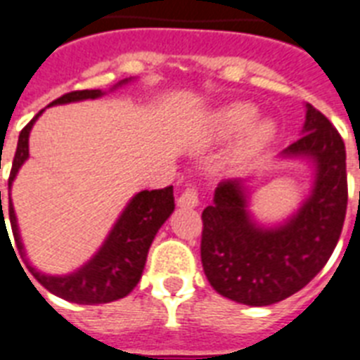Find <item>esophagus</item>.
Segmentation results:
<instances>
[{"label": "esophagus", "mask_w": 360, "mask_h": 360, "mask_svg": "<svg viewBox=\"0 0 360 360\" xmlns=\"http://www.w3.org/2000/svg\"><path fill=\"white\" fill-rule=\"evenodd\" d=\"M180 207H197L198 206V193L195 189H186L178 198Z\"/></svg>", "instance_id": "1"}]
</instances>
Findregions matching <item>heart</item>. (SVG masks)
Here are the masks:
<instances>
[{
    "label": "heart",
    "instance_id": "heart-1",
    "mask_svg": "<svg viewBox=\"0 0 360 360\" xmlns=\"http://www.w3.org/2000/svg\"><path fill=\"white\" fill-rule=\"evenodd\" d=\"M259 110L254 103L236 101L217 108L207 120V139L222 141L240 134L236 143L222 156L221 167L233 171L250 163L269 147L276 138L278 127L270 117H257Z\"/></svg>",
    "mask_w": 360,
    "mask_h": 360
}]
</instances>
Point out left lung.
Wrapping results in <instances>:
<instances>
[{
    "label": "left lung",
    "mask_w": 360,
    "mask_h": 360,
    "mask_svg": "<svg viewBox=\"0 0 360 360\" xmlns=\"http://www.w3.org/2000/svg\"><path fill=\"white\" fill-rule=\"evenodd\" d=\"M280 160L304 162L311 189L292 213L261 222L250 212V180L219 184L202 212L200 257L217 292L237 304L263 307L304 289L333 254L347 206L346 147L337 129L305 103L302 138Z\"/></svg>",
    "instance_id": "obj_1"
}]
</instances>
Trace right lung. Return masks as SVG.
<instances>
[{"label":"right lung","instance_id":"obj_1","mask_svg":"<svg viewBox=\"0 0 360 360\" xmlns=\"http://www.w3.org/2000/svg\"><path fill=\"white\" fill-rule=\"evenodd\" d=\"M132 80V77L120 80L108 91H114L121 88V86H127ZM108 91H71V94L62 95L56 101H53L49 106L99 99V97L106 95ZM41 114H44V110H40L32 117L31 123L20 132L13 169H11V176H8V219H11V226H13V236L14 240H16L18 250L22 252V254H25V248H23L20 230H18L16 213H14L13 198H11V187H13L18 171L22 169V165L29 158V136H31L32 127H34V123H37V120ZM173 212V186L165 187V189H154V191L145 189V191L136 193L129 200V204L124 206L121 215L117 217V221L114 222V226H112L110 233L106 236L105 243L99 246V250L95 252L84 265H80L73 272L56 276L44 274V272H40V270H37L31 265H29V270L37 278L38 283L44 285L49 292L56 294L58 298H64L68 302H73V304L97 305L124 298L127 294L132 292L134 287L141 280L145 263H147L148 248L153 245L154 237H156L160 228L163 226V222L167 221ZM3 221H5V217H3L1 207L0 228L7 230V226H3Z\"/></svg>","mask_w":360,"mask_h":360}]
</instances>
